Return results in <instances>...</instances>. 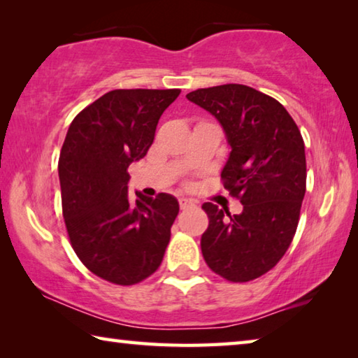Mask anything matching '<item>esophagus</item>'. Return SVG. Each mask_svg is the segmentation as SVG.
<instances>
[{
    "mask_svg": "<svg viewBox=\"0 0 358 358\" xmlns=\"http://www.w3.org/2000/svg\"><path fill=\"white\" fill-rule=\"evenodd\" d=\"M192 205H194V201H191V199H185V197L180 199V208L181 210H185L187 207H192Z\"/></svg>",
    "mask_w": 358,
    "mask_h": 358,
    "instance_id": "esophagus-1",
    "label": "esophagus"
}]
</instances>
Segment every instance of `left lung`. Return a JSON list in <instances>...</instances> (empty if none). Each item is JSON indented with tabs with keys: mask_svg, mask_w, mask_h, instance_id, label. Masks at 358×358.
<instances>
[{
	"mask_svg": "<svg viewBox=\"0 0 358 358\" xmlns=\"http://www.w3.org/2000/svg\"><path fill=\"white\" fill-rule=\"evenodd\" d=\"M186 98L220 121L230 147L224 187L243 205L240 215L202 205L210 220L203 259L229 281L256 280L280 262L295 235L306 191L305 143L286 108L246 85L201 88Z\"/></svg>",
	"mask_w": 358,
	"mask_h": 358,
	"instance_id": "obj_1",
	"label": "left lung"
}]
</instances>
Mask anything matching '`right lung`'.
<instances>
[{"mask_svg": "<svg viewBox=\"0 0 358 358\" xmlns=\"http://www.w3.org/2000/svg\"><path fill=\"white\" fill-rule=\"evenodd\" d=\"M180 90H113L72 121L58 161L71 245L90 271L121 286L155 273L171 240L178 201L128 194L132 162L155 141Z\"/></svg>", "mask_w": 358, "mask_h": 358, "instance_id": "add662e5", "label": "right lung"}]
</instances>
